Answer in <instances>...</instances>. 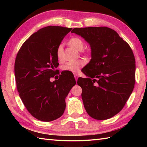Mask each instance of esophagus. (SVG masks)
<instances>
[{"mask_svg": "<svg viewBox=\"0 0 147 147\" xmlns=\"http://www.w3.org/2000/svg\"><path fill=\"white\" fill-rule=\"evenodd\" d=\"M74 78H75V80H76V81H77V80H78V77H79L78 74L76 73H74Z\"/></svg>", "mask_w": 147, "mask_h": 147, "instance_id": "obj_1", "label": "esophagus"}]
</instances>
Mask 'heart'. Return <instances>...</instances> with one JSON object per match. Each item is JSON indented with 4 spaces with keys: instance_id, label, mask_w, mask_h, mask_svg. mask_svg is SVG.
<instances>
[{
    "instance_id": "obj_1",
    "label": "heart",
    "mask_w": 147,
    "mask_h": 147,
    "mask_svg": "<svg viewBox=\"0 0 147 147\" xmlns=\"http://www.w3.org/2000/svg\"><path fill=\"white\" fill-rule=\"evenodd\" d=\"M69 45L77 51H82L84 49V44L83 41L80 38L74 37L69 39ZM57 57L59 59H61L63 56V45H59L56 51ZM84 65V61L82 60H76L70 61L67 62L62 67V69L64 71L72 72V73H76L80 71L82 67Z\"/></svg>"
}]
</instances>
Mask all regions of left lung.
<instances>
[{
  "instance_id": "left-lung-1",
  "label": "left lung",
  "mask_w": 147,
  "mask_h": 147,
  "mask_svg": "<svg viewBox=\"0 0 147 147\" xmlns=\"http://www.w3.org/2000/svg\"><path fill=\"white\" fill-rule=\"evenodd\" d=\"M91 47V59L77 84L87 113L96 120L112 117L120 111L133 91L136 61L130 47L108 27L72 30ZM96 82V84L94 83Z\"/></svg>"
}]
</instances>
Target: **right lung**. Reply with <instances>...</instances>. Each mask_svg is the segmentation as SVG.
<instances>
[{
  "label": "right lung",
  "mask_w": 147,
  "mask_h": 147,
  "mask_svg": "<svg viewBox=\"0 0 147 147\" xmlns=\"http://www.w3.org/2000/svg\"><path fill=\"white\" fill-rule=\"evenodd\" d=\"M72 28L49 26L24 42L17 54L15 76L20 98L27 110L39 121L58 119L65 109V98L76 84L73 74L65 73L51 82L59 63L56 51Z\"/></svg>",
  "instance_id": "1"
}]
</instances>
